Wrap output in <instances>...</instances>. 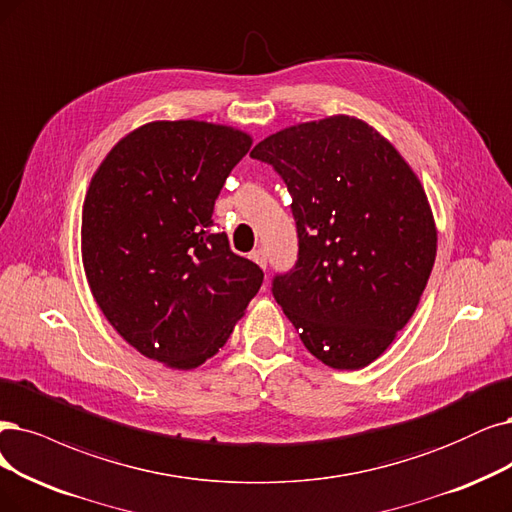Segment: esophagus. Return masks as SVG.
I'll list each match as a JSON object with an SVG mask.
<instances>
[{"instance_id":"1","label":"esophagus","mask_w":512,"mask_h":512,"mask_svg":"<svg viewBox=\"0 0 512 512\" xmlns=\"http://www.w3.org/2000/svg\"><path fill=\"white\" fill-rule=\"evenodd\" d=\"M251 259L257 263L259 268H266V266H268V253L263 251V249H255V251L251 253Z\"/></svg>"}]
</instances>
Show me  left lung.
<instances>
[{
    "label": "left lung",
    "instance_id": "obj_1",
    "mask_svg": "<svg viewBox=\"0 0 512 512\" xmlns=\"http://www.w3.org/2000/svg\"><path fill=\"white\" fill-rule=\"evenodd\" d=\"M293 196L299 257L272 293L318 361L363 369L413 316L437 257L424 185L373 126L329 116L257 143Z\"/></svg>",
    "mask_w": 512,
    "mask_h": 512
}]
</instances>
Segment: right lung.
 Here are the masks:
<instances>
[{
	"instance_id": "1",
	"label": "right lung",
	"mask_w": 512,
	"mask_h": 512,
	"mask_svg": "<svg viewBox=\"0 0 512 512\" xmlns=\"http://www.w3.org/2000/svg\"><path fill=\"white\" fill-rule=\"evenodd\" d=\"M253 137L202 120L147 122L111 147L82 206V263L126 342L170 369L225 346L263 272L215 230L213 208Z\"/></svg>"
}]
</instances>
